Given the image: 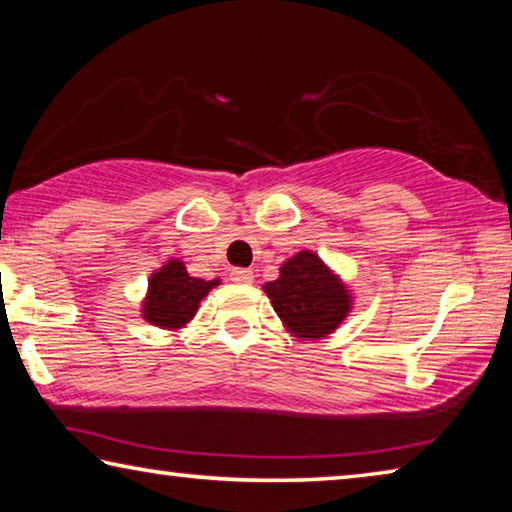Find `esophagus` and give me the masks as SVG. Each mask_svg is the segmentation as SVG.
<instances>
[{"label": "esophagus", "mask_w": 512, "mask_h": 512, "mask_svg": "<svg viewBox=\"0 0 512 512\" xmlns=\"http://www.w3.org/2000/svg\"><path fill=\"white\" fill-rule=\"evenodd\" d=\"M253 271L250 268H232L230 271V280L237 282V284H250L253 282Z\"/></svg>", "instance_id": "1"}]
</instances>
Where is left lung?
Here are the masks:
<instances>
[{"instance_id":"1","label":"left lung","mask_w":512,"mask_h":512,"mask_svg":"<svg viewBox=\"0 0 512 512\" xmlns=\"http://www.w3.org/2000/svg\"><path fill=\"white\" fill-rule=\"evenodd\" d=\"M275 314L302 341L332 334L352 309V293L341 277L311 250H300L280 266V277L264 284Z\"/></svg>"}]
</instances>
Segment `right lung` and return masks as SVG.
Wrapping results in <instances>:
<instances>
[{"label": "right lung", "mask_w": 512, "mask_h": 512, "mask_svg": "<svg viewBox=\"0 0 512 512\" xmlns=\"http://www.w3.org/2000/svg\"><path fill=\"white\" fill-rule=\"evenodd\" d=\"M214 287H219V280L192 277L180 259H169L151 275L149 291L142 302V316L146 323L162 329L185 327Z\"/></svg>", "instance_id": "right-lung-1"}]
</instances>
